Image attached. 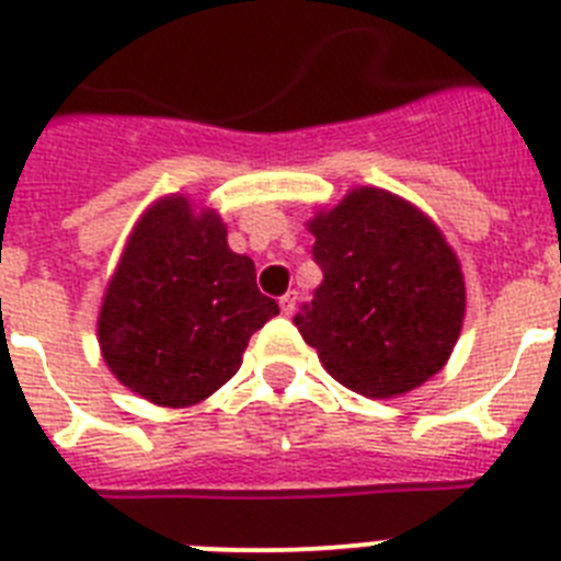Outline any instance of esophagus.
Wrapping results in <instances>:
<instances>
[{
  "label": "esophagus",
  "mask_w": 561,
  "mask_h": 561,
  "mask_svg": "<svg viewBox=\"0 0 561 561\" xmlns=\"http://www.w3.org/2000/svg\"><path fill=\"white\" fill-rule=\"evenodd\" d=\"M295 306H297V291H286V295L280 297V311L289 317V314H295Z\"/></svg>",
  "instance_id": "34e87169"
}]
</instances>
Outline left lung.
<instances>
[{"label": "left lung", "instance_id": "obj_1", "mask_svg": "<svg viewBox=\"0 0 561 561\" xmlns=\"http://www.w3.org/2000/svg\"><path fill=\"white\" fill-rule=\"evenodd\" d=\"M323 284L295 325L331 376L370 399L419 388L444 368L463 323V275L438 227L393 193L359 187L317 213Z\"/></svg>", "mask_w": 561, "mask_h": 561}]
</instances>
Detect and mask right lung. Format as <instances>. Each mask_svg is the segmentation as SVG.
I'll return each mask as SVG.
<instances>
[{"label": "right lung", "mask_w": 561, "mask_h": 561, "mask_svg": "<svg viewBox=\"0 0 561 561\" xmlns=\"http://www.w3.org/2000/svg\"><path fill=\"white\" fill-rule=\"evenodd\" d=\"M277 314L252 257L227 247L219 216L182 196L134 227L106 289L98 336L112 374L162 408H187L232 379L247 342Z\"/></svg>", "instance_id": "1"}]
</instances>
